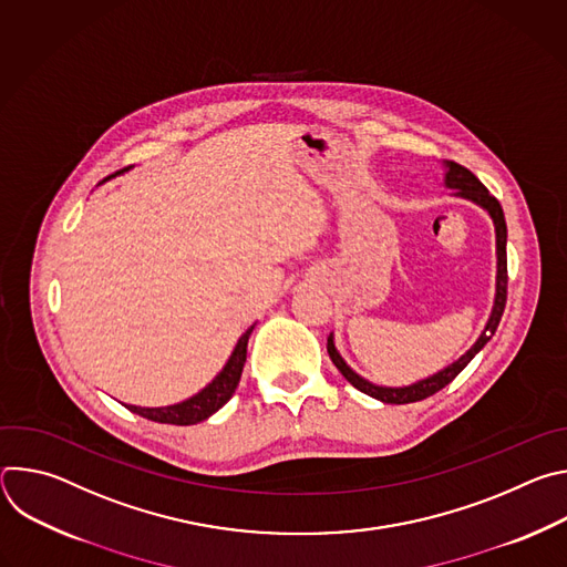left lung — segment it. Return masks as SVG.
<instances>
[{
	"label": "left lung",
	"instance_id": "1",
	"mask_svg": "<svg viewBox=\"0 0 567 567\" xmlns=\"http://www.w3.org/2000/svg\"><path fill=\"white\" fill-rule=\"evenodd\" d=\"M444 186L451 188L455 197L468 199V202L477 204L482 210H487V215L494 221V228H496V291H494V307H492L487 326H484V330L480 332L477 341L457 361H453L451 365L442 368L440 372H435V374H431L426 379H420L415 383H409V385H379V383L368 381L359 372H354L346 363L341 352L337 350L334 332H332L328 337V352H330L332 363L339 368V372L357 390H361V392H365V394H370V396H374V399H379L383 403H413V401L426 399V396L435 394L437 390H442L444 385H449L471 363V359L484 346L489 343V339L498 330V322H501L503 311H505V302H507V221H505V213H503L498 199L489 195V190L480 184V179L471 171H466L464 166L453 164V161H444Z\"/></svg>",
	"mask_w": 567,
	"mask_h": 567
}]
</instances>
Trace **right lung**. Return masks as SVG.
I'll list each match as a JSON object with an SVG mask.
<instances>
[{
  "mask_svg": "<svg viewBox=\"0 0 567 567\" xmlns=\"http://www.w3.org/2000/svg\"><path fill=\"white\" fill-rule=\"evenodd\" d=\"M132 168V166H130ZM125 168V171H130ZM121 171V173H125ZM118 175V173H116ZM116 175H110L107 179H114ZM107 179H103L101 184H105ZM99 184V186H101ZM256 328L254 326L239 337V341L235 343L228 361L224 363V368L215 374V379L210 383H206L197 394L179 401V403H171V406H158V409H147V406H134V403H125V409L145 417V420H152V422H158V424H175V426H190V424H197V422H204L208 420L210 415H215L224 403L233 396L237 383H239V377H241V368H245V361H247V346H249V337Z\"/></svg>",
  "mask_w": 567,
  "mask_h": 567,
  "instance_id": "add662e5",
  "label": "right lung"
}]
</instances>
